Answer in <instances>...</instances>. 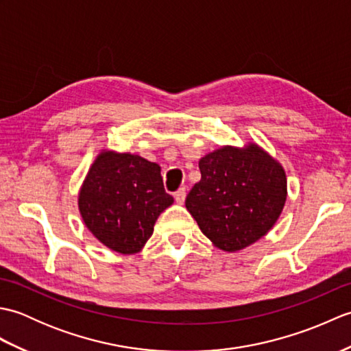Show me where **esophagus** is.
Returning <instances> with one entry per match:
<instances>
[{
  "mask_svg": "<svg viewBox=\"0 0 351 351\" xmlns=\"http://www.w3.org/2000/svg\"><path fill=\"white\" fill-rule=\"evenodd\" d=\"M185 196H187V193H185V189H180V190H178V191L175 193V200H176V204L182 205V204H184V200H185Z\"/></svg>",
  "mask_w": 351,
  "mask_h": 351,
  "instance_id": "obj_1",
  "label": "esophagus"
}]
</instances>
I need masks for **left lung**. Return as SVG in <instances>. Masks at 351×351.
Listing matches in <instances>:
<instances>
[{"label": "left lung", "instance_id": "1", "mask_svg": "<svg viewBox=\"0 0 351 351\" xmlns=\"http://www.w3.org/2000/svg\"><path fill=\"white\" fill-rule=\"evenodd\" d=\"M200 181L185 206L206 238L225 252H238L263 238L287 200L285 170L256 143L221 146L199 161Z\"/></svg>", "mask_w": 351, "mask_h": 351}]
</instances>
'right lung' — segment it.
I'll return each instance as SVG.
<instances>
[{"mask_svg": "<svg viewBox=\"0 0 351 351\" xmlns=\"http://www.w3.org/2000/svg\"><path fill=\"white\" fill-rule=\"evenodd\" d=\"M171 204L158 164L107 149L96 156L78 193V210L87 229L122 255L145 247L158 215Z\"/></svg>", "mask_w": 351, "mask_h": 351, "instance_id": "right-lung-1", "label": "right lung"}]
</instances>
